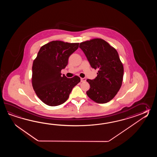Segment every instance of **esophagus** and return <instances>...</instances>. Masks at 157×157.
I'll return each mask as SVG.
<instances>
[{"instance_id": "esophagus-1", "label": "esophagus", "mask_w": 157, "mask_h": 157, "mask_svg": "<svg viewBox=\"0 0 157 157\" xmlns=\"http://www.w3.org/2000/svg\"><path fill=\"white\" fill-rule=\"evenodd\" d=\"M86 80V78H81V82H85Z\"/></svg>"}]
</instances>
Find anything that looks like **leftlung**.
<instances>
[{"label": "left lung", "instance_id": "1", "mask_svg": "<svg viewBox=\"0 0 157 157\" xmlns=\"http://www.w3.org/2000/svg\"><path fill=\"white\" fill-rule=\"evenodd\" d=\"M90 66L98 70L97 77L87 79L90 89L87 96L97 103H106L120 89L124 76V66L118 54L105 40L94 39L80 44Z\"/></svg>", "mask_w": 157, "mask_h": 157}]
</instances>
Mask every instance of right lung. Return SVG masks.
<instances>
[{
	"instance_id": "1",
	"label": "right lung",
	"mask_w": 157,
	"mask_h": 157,
	"mask_svg": "<svg viewBox=\"0 0 157 157\" xmlns=\"http://www.w3.org/2000/svg\"><path fill=\"white\" fill-rule=\"evenodd\" d=\"M79 43L52 41L41 47L33 64L32 84L37 96L49 106H57L68 99L74 87L80 82L75 76L67 78L61 70L68 64L69 57Z\"/></svg>"
}]
</instances>
